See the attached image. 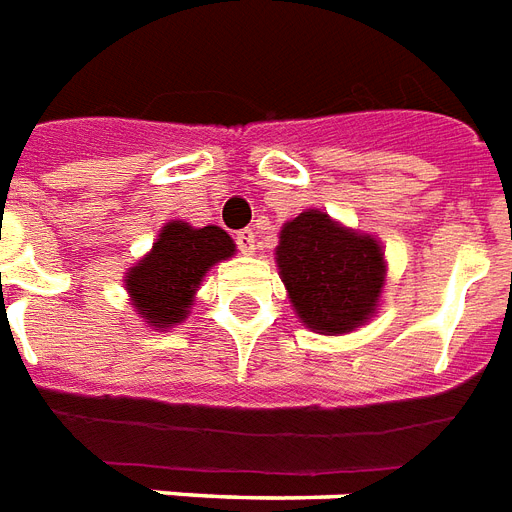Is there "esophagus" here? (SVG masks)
<instances>
[{
    "label": "esophagus",
    "instance_id": "34e87169",
    "mask_svg": "<svg viewBox=\"0 0 512 512\" xmlns=\"http://www.w3.org/2000/svg\"><path fill=\"white\" fill-rule=\"evenodd\" d=\"M236 244H238V249H241V252H244V255H252V252H255V233H252V230H238L236 233Z\"/></svg>",
    "mask_w": 512,
    "mask_h": 512
}]
</instances>
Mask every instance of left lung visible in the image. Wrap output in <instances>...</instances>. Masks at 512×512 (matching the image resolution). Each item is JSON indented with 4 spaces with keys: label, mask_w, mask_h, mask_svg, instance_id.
<instances>
[{
    "label": "left lung",
    "mask_w": 512,
    "mask_h": 512,
    "mask_svg": "<svg viewBox=\"0 0 512 512\" xmlns=\"http://www.w3.org/2000/svg\"><path fill=\"white\" fill-rule=\"evenodd\" d=\"M274 255L293 312L309 331L342 336L377 314L388 263L372 233L306 208L282 225Z\"/></svg>",
    "instance_id": "left-lung-1"
}]
</instances>
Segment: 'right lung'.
<instances>
[{
  "instance_id": "right-lung-1",
  "label": "right lung",
  "mask_w": 512,
  "mask_h": 512,
  "mask_svg": "<svg viewBox=\"0 0 512 512\" xmlns=\"http://www.w3.org/2000/svg\"><path fill=\"white\" fill-rule=\"evenodd\" d=\"M233 255L236 244L222 227L170 219L149 252L124 274L132 309L154 331L176 328L192 312L208 271Z\"/></svg>"
}]
</instances>
